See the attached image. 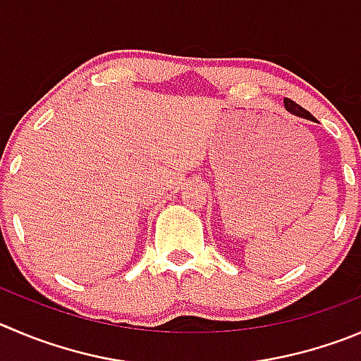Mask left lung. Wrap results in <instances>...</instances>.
Returning <instances> with one entry per match:
<instances>
[{
    "instance_id": "1",
    "label": "left lung",
    "mask_w": 361,
    "mask_h": 361,
    "mask_svg": "<svg viewBox=\"0 0 361 361\" xmlns=\"http://www.w3.org/2000/svg\"><path fill=\"white\" fill-rule=\"evenodd\" d=\"M283 103H285V109H287L290 114H294V116L305 117V119H310V121H315L308 110H305L302 106H299L298 103H294V101L288 99V97H285V101H283Z\"/></svg>"
}]
</instances>
